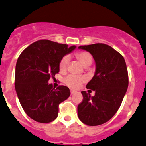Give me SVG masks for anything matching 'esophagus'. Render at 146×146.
Returning <instances> with one entry per match:
<instances>
[{
    "label": "esophagus",
    "mask_w": 146,
    "mask_h": 146,
    "mask_svg": "<svg viewBox=\"0 0 146 146\" xmlns=\"http://www.w3.org/2000/svg\"><path fill=\"white\" fill-rule=\"evenodd\" d=\"M75 93H76V90H73V89H71V90H70V94L73 95V94H74Z\"/></svg>",
    "instance_id": "1"
}]
</instances>
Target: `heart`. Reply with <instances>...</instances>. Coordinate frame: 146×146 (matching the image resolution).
Segmentation results:
<instances>
[{
    "label": "heart",
    "instance_id": "b5f03b06",
    "mask_svg": "<svg viewBox=\"0 0 146 146\" xmlns=\"http://www.w3.org/2000/svg\"><path fill=\"white\" fill-rule=\"evenodd\" d=\"M76 56L80 60V63H82L83 66H90L93 61V58H92L91 55L89 53L86 51L79 52L76 54ZM70 60V57L69 56H66L61 59L60 62V70H65L67 67L68 64ZM86 80V78L84 76H77V75H68L66 76L64 79V82L67 86L69 87L72 88H78L83 82Z\"/></svg>",
    "mask_w": 146,
    "mask_h": 146
}]
</instances>
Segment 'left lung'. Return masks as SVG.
<instances>
[{"instance_id": "1", "label": "left lung", "mask_w": 146, "mask_h": 146, "mask_svg": "<svg viewBox=\"0 0 146 146\" xmlns=\"http://www.w3.org/2000/svg\"><path fill=\"white\" fill-rule=\"evenodd\" d=\"M96 63L95 74L86 88L95 91L91 96L82 91L83 100L78 106V115L88 125H99L113 117L121 106L128 86V75L123 57L112 47L103 44L82 46Z\"/></svg>"}]
</instances>
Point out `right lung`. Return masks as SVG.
Returning a JSON list of instances; mask_svg holds the SVG:
<instances>
[{"instance_id":"1","label":"right lung","mask_w":146,"mask_h":146,"mask_svg":"<svg viewBox=\"0 0 146 146\" xmlns=\"http://www.w3.org/2000/svg\"><path fill=\"white\" fill-rule=\"evenodd\" d=\"M76 48L48 40L30 45L21 53L15 66V88L20 103L31 118L42 123L54 121L58 106L70 96L64 86L53 88L48 80L60 70V62Z\"/></svg>"}]
</instances>
